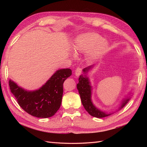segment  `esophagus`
I'll list each match as a JSON object with an SVG mask.
<instances>
[{"label": "esophagus", "instance_id": "1", "mask_svg": "<svg viewBox=\"0 0 147 147\" xmlns=\"http://www.w3.org/2000/svg\"><path fill=\"white\" fill-rule=\"evenodd\" d=\"M82 73V69L78 67L76 70H75V76L76 77H78Z\"/></svg>", "mask_w": 147, "mask_h": 147}]
</instances>
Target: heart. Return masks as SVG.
<instances>
[{
	"label": "heart",
	"mask_w": 147,
	"mask_h": 147,
	"mask_svg": "<svg viewBox=\"0 0 147 147\" xmlns=\"http://www.w3.org/2000/svg\"><path fill=\"white\" fill-rule=\"evenodd\" d=\"M109 43L96 32L80 34L75 38L73 51L75 55L88 53L91 61H96L103 56L109 48ZM73 57H75L73 55Z\"/></svg>",
	"instance_id": "heart-1"
}]
</instances>
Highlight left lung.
<instances>
[{"label": "left lung", "instance_id": "obj_1", "mask_svg": "<svg viewBox=\"0 0 147 147\" xmlns=\"http://www.w3.org/2000/svg\"><path fill=\"white\" fill-rule=\"evenodd\" d=\"M94 65H92L83 69L82 71L83 74H82L78 78L79 82L77 84V90H78L79 94L80 96L82 104L88 113L92 117L101 118L109 117L123 109L131 99L133 92L132 89H131V91H129L127 94L121 100L118 108L116 110L113 111V112H107L97 107L92 100V86L91 85L90 79L88 77V73L92 70V69H94Z\"/></svg>", "mask_w": 147, "mask_h": 147}]
</instances>
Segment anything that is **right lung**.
Listing matches in <instances>:
<instances>
[{
  "mask_svg": "<svg viewBox=\"0 0 147 147\" xmlns=\"http://www.w3.org/2000/svg\"><path fill=\"white\" fill-rule=\"evenodd\" d=\"M72 75L70 69L56 70L47 82L37 90H25L9 80V86L18 103L32 116L47 118L53 116L60 108L63 94V83Z\"/></svg>",
  "mask_w": 147,
  "mask_h": 147,
  "instance_id": "1",
  "label": "right lung"
}]
</instances>
